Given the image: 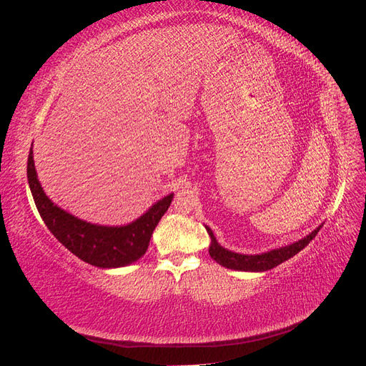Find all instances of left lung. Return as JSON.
Wrapping results in <instances>:
<instances>
[{
	"label": "left lung",
	"mask_w": 366,
	"mask_h": 366,
	"mask_svg": "<svg viewBox=\"0 0 366 366\" xmlns=\"http://www.w3.org/2000/svg\"><path fill=\"white\" fill-rule=\"evenodd\" d=\"M320 227L322 226H319L312 232V234H308L307 237L293 242L290 246L274 249L261 254H241V253H235L221 247L214 237V232L206 226V230L210 237L209 254L210 258L215 259L219 265H223L226 269H234L241 272H265L276 267V265L282 264L287 259H290L296 253H299L304 247H307L308 242L317 235Z\"/></svg>",
	"instance_id": "obj_1"
}]
</instances>
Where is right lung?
I'll return each mask as SVG.
<instances>
[{"label":"right lung","mask_w":366,"mask_h":366,"mask_svg":"<svg viewBox=\"0 0 366 366\" xmlns=\"http://www.w3.org/2000/svg\"><path fill=\"white\" fill-rule=\"evenodd\" d=\"M27 180L38 212L51 234L77 258L101 269L125 267L142 258L149 246L154 229L174 197V194L166 195L127 226H101L65 212L50 200L38 180L31 148L27 160Z\"/></svg>","instance_id":"obj_1"}]
</instances>
